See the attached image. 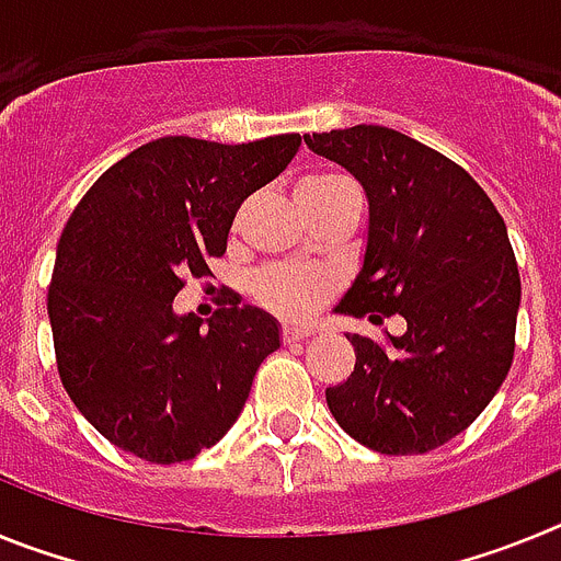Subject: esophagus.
<instances>
[{"label":"esophagus","instance_id":"esophagus-1","mask_svg":"<svg viewBox=\"0 0 561 561\" xmlns=\"http://www.w3.org/2000/svg\"><path fill=\"white\" fill-rule=\"evenodd\" d=\"M311 334H314V329H306V325H284V329H280L284 342H300Z\"/></svg>","mask_w":561,"mask_h":561}]
</instances>
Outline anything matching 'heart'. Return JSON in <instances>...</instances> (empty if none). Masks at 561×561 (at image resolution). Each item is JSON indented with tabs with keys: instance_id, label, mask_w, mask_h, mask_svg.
<instances>
[{
	"instance_id": "heart-1",
	"label": "heart",
	"mask_w": 561,
	"mask_h": 561,
	"mask_svg": "<svg viewBox=\"0 0 561 561\" xmlns=\"http://www.w3.org/2000/svg\"><path fill=\"white\" fill-rule=\"evenodd\" d=\"M356 191L354 182L340 173H309L297 182L295 196L306 213H314L331 202ZM336 291V277L314 266L270 264L250 277V295L264 309L280 317H309Z\"/></svg>"
}]
</instances>
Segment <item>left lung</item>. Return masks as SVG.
I'll return each mask as SVG.
<instances>
[{
  "label": "left lung",
  "instance_id": "8db88e82",
  "mask_svg": "<svg viewBox=\"0 0 561 561\" xmlns=\"http://www.w3.org/2000/svg\"><path fill=\"white\" fill-rule=\"evenodd\" d=\"M368 193L362 272L336 306L408 331L348 334L354 374L325 390L351 438L381 455H421L463 433L514 359L519 272L505 221L483 187L444 153L385 126L304 134Z\"/></svg>",
  "mask_w": 561,
  "mask_h": 561
}]
</instances>
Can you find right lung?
<instances>
[{"label":"right lung","instance_id":"1","mask_svg":"<svg viewBox=\"0 0 561 561\" xmlns=\"http://www.w3.org/2000/svg\"><path fill=\"white\" fill-rule=\"evenodd\" d=\"M300 134L241 146L162 137L114 162L69 216L47 291L58 376L103 438L180 463L225 438L255 370L280 348L275 317L230 306L173 314L187 277L210 275L241 202L272 182Z\"/></svg>","mask_w":561,"mask_h":561}]
</instances>
